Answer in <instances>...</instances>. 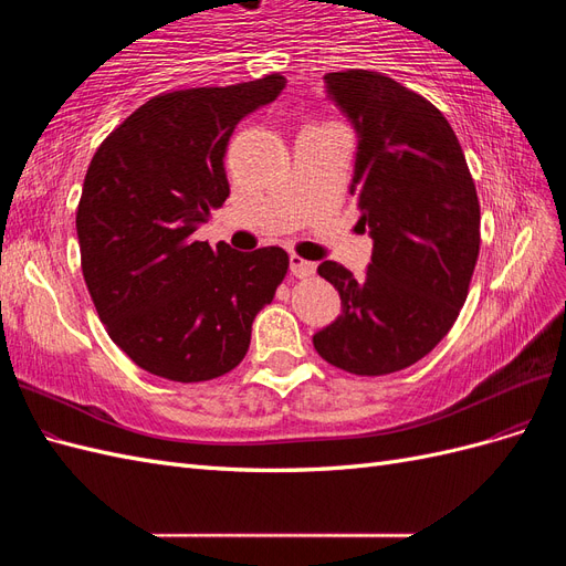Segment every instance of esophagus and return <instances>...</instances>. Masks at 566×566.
Listing matches in <instances>:
<instances>
[{
    "label": "esophagus",
    "instance_id": "obj_1",
    "mask_svg": "<svg viewBox=\"0 0 566 566\" xmlns=\"http://www.w3.org/2000/svg\"><path fill=\"white\" fill-rule=\"evenodd\" d=\"M314 271H316L314 262H306L297 254L290 256V273H293L295 279H310V276H314Z\"/></svg>",
    "mask_w": 566,
    "mask_h": 566
}]
</instances>
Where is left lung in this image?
<instances>
[{"mask_svg":"<svg viewBox=\"0 0 566 566\" xmlns=\"http://www.w3.org/2000/svg\"><path fill=\"white\" fill-rule=\"evenodd\" d=\"M323 80L356 129L349 193L373 256L361 279L318 266L342 314L314 347L354 375L397 373L430 354L465 304L482 243L476 188L449 119L424 96L373 71Z\"/></svg>","mask_w":566,"mask_h":566,"instance_id":"obj_1","label":"left lung"}]
</instances>
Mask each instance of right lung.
<instances>
[{"instance_id": "obj_1", "label": "right lung", "mask_w": 566, "mask_h": 566, "mask_svg": "<svg viewBox=\"0 0 566 566\" xmlns=\"http://www.w3.org/2000/svg\"><path fill=\"white\" fill-rule=\"evenodd\" d=\"M285 87L273 73L231 87L153 96L94 153L77 205L82 276L132 361L175 382L233 370L252 321L287 273V252L210 248L193 231L229 198L235 125Z\"/></svg>"}]
</instances>
